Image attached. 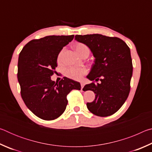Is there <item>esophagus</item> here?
<instances>
[{
  "mask_svg": "<svg viewBox=\"0 0 152 152\" xmlns=\"http://www.w3.org/2000/svg\"><path fill=\"white\" fill-rule=\"evenodd\" d=\"M80 84H81V88L82 89V88H84V85H85V82H84V81H82V82H80Z\"/></svg>",
  "mask_w": 152,
  "mask_h": 152,
  "instance_id": "1",
  "label": "esophagus"
}]
</instances>
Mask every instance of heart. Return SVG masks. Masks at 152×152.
Wrapping results in <instances>:
<instances>
[{"instance_id": "obj_1", "label": "heart", "mask_w": 152, "mask_h": 152, "mask_svg": "<svg viewBox=\"0 0 152 152\" xmlns=\"http://www.w3.org/2000/svg\"><path fill=\"white\" fill-rule=\"evenodd\" d=\"M75 48L80 55L81 54V53L85 49H87L88 48L86 47L85 45L82 44V43H77V44L75 45ZM63 53H64V51L62 50L61 52L59 53L58 55V61H61V60H62V56H63ZM86 70L85 68H69L67 69L66 70V76H68V78H70L72 79H74V80H80L82 78V76L84 74H85L86 73Z\"/></svg>"}]
</instances>
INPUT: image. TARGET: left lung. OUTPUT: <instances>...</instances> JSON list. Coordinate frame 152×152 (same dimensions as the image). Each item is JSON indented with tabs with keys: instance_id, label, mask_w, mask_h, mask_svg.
<instances>
[{
	"instance_id": "8db88e82",
	"label": "left lung",
	"mask_w": 152,
	"mask_h": 152,
	"mask_svg": "<svg viewBox=\"0 0 152 152\" xmlns=\"http://www.w3.org/2000/svg\"><path fill=\"white\" fill-rule=\"evenodd\" d=\"M75 40L88 47L95 58L86 78L101 81L84 86V91L90 90L95 94L87 108L97 116H110L122 107L129 93L133 74L130 49L119 38L101 34L76 35Z\"/></svg>"
}]
</instances>
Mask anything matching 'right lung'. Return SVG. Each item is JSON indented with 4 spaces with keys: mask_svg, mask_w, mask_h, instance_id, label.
I'll list each match as a JSON object with an SVG mask.
<instances>
[{
    "mask_svg": "<svg viewBox=\"0 0 152 152\" xmlns=\"http://www.w3.org/2000/svg\"><path fill=\"white\" fill-rule=\"evenodd\" d=\"M74 35H49L30 41L20 51L18 60V81L28 109L44 120L58 118L65 110L67 95L80 90V82L64 77L55 83L51 76L57 67L58 56Z\"/></svg>",
    "mask_w": 152,
    "mask_h": 152,
    "instance_id": "add662e5",
    "label": "right lung"
}]
</instances>
